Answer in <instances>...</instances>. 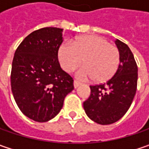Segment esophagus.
Segmentation results:
<instances>
[{"label": "esophagus", "mask_w": 149, "mask_h": 149, "mask_svg": "<svg viewBox=\"0 0 149 149\" xmlns=\"http://www.w3.org/2000/svg\"><path fill=\"white\" fill-rule=\"evenodd\" d=\"M80 84H81V83H80V82H79V81L75 80V79L74 80V87L75 89H76V88H78V87H79Z\"/></svg>", "instance_id": "1"}]
</instances>
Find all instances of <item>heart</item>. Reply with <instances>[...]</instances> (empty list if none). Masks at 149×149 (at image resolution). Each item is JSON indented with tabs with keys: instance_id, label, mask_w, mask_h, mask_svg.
I'll use <instances>...</instances> for the list:
<instances>
[{
	"instance_id": "heart-1",
	"label": "heart",
	"mask_w": 149,
	"mask_h": 149,
	"mask_svg": "<svg viewBox=\"0 0 149 149\" xmlns=\"http://www.w3.org/2000/svg\"><path fill=\"white\" fill-rule=\"evenodd\" d=\"M58 57L62 68L72 72L83 66L78 75L81 79H93L97 83L105 82L117 71L120 54L118 49L104 38L98 36H84L73 43L65 42L59 48Z\"/></svg>"
}]
</instances>
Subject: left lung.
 Instances as JSON below:
<instances>
[{
    "label": "left lung",
    "instance_id": "1",
    "mask_svg": "<svg viewBox=\"0 0 149 149\" xmlns=\"http://www.w3.org/2000/svg\"><path fill=\"white\" fill-rule=\"evenodd\" d=\"M120 54L116 73L106 83L90 85V96L84 102L87 116L102 125L117 122L128 111L134 98L138 82V66L129 47L115 40Z\"/></svg>",
    "mask_w": 149,
    "mask_h": 149
}]
</instances>
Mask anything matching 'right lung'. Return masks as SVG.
<instances>
[{
  "label": "right lung",
  "instance_id": "add662e5",
  "mask_svg": "<svg viewBox=\"0 0 149 149\" xmlns=\"http://www.w3.org/2000/svg\"><path fill=\"white\" fill-rule=\"evenodd\" d=\"M63 29L45 27L26 36L15 52L10 85L15 103L26 117L47 122L63 107L74 89L73 78L58 60Z\"/></svg>",
  "mask_w": 149,
  "mask_h": 149
}]
</instances>
